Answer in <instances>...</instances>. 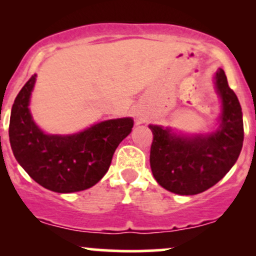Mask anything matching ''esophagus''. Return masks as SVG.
<instances>
[{"label":"esophagus","mask_w":256,"mask_h":256,"mask_svg":"<svg viewBox=\"0 0 256 256\" xmlns=\"http://www.w3.org/2000/svg\"><path fill=\"white\" fill-rule=\"evenodd\" d=\"M143 119H144V118H143V116H142V114H140V113H138V114H137V120H138V122H142Z\"/></svg>","instance_id":"obj_1"}]
</instances>
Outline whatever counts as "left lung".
Wrapping results in <instances>:
<instances>
[{
	"mask_svg": "<svg viewBox=\"0 0 256 256\" xmlns=\"http://www.w3.org/2000/svg\"><path fill=\"white\" fill-rule=\"evenodd\" d=\"M214 80L222 100L216 131L186 136L170 128L149 125L152 176L161 186L178 195H196L212 188L230 171L242 150L244 131L240 101L222 68Z\"/></svg>",
	"mask_w": 256,
	"mask_h": 256,
	"instance_id": "obj_1",
	"label": "left lung"
}]
</instances>
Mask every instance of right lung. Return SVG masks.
Here are the masks:
<instances>
[{"label": "right lung", "instance_id": "obj_1", "mask_svg": "<svg viewBox=\"0 0 256 256\" xmlns=\"http://www.w3.org/2000/svg\"><path fill=\"white\" fill-rule=\"evenodd\" d=\"M36 74L19 91L12 107L10 142L28 174L46 189L76 192L94 186L107 173L119 143L130 134L131 118L110 119L73 134H46L28 110Z\"/></svg>", "mask_w": 256, "mask_h": 256}]
</instances>
